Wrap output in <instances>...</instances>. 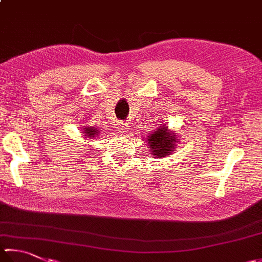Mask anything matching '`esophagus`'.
Instances as JSON below:
<instances>
[{
  "instance_id": "1",
  "label": "esophagus",
  "mask_w": 262,
  "mask_h": 262,
  "mask_svg": "<svg viewBox=\"0 0 262 262\" xmlns=\"http://www.w3.org/2000/svg\"><path fill=\"white\" fill-rule=\"evenodd\" d=\"M118 127H120V132L123 133V135H125V133H127V131H129V123L121 122L120 124H118Z\"/></svg>"
}]
</instances>
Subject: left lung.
<instances>
[{
	"mask_svg": "<svg viewBox=\"0 0 262 262\" xmlns=\"http://www.w3.org/2000/svg\"><path fill=\"white\" fill-rule=\"evenodd\" d=\"M178 137L174 132L167 130L166 125H163L155 130L151 135H148L147 146L149 147V151L155 157H166L178 145Z\"/></svg>",
	"mask_w": 262,
	"mask_h": 262,
	"instance_id": "left-lung-1",
	"label": "left lung"
}]
</instances>
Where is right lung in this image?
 Listing matches in <instances>:
<instances>
[{
  "mask_svg": "<svg viewBox=\"0 0 262 262\" xmlns=\"http://www.w3.org/2000/svg\"><path fill=\"white\" fill-rule=\"evenodd\" d=\"M83 133H84V136H85V138H95L98 133V130H97V127H92V126H89V127H85L84 129V131H83Z\"/></svg>",
  "mask_w": 262,
  "mask_h": 262,
  "instance_id": "right-lung-1",
  "label": "right lung"
}]
</instances>
